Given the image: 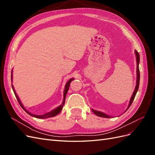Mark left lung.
I'll list each match as a JSON object with an SVG mask.
<instances>
[{"instance_id": "obj_1", "label": "left lung", "mask_w": 155, "mask_h": 155, "mask_svg": "<svg viewBox=\"0 0 155 155\" xmlns=\"http://www.w3.org/2000/svg\"><path fill=\"white\" fill-rule=\"evenodd\" d=\"M134 53H135V55H136V59H137V84H136V87H135V88H134V92L133 93L132 96H131V97H130L129 103V105H128V107H127V109L125 110V111H127V110L129 109V108L130 107V106L131 105V104H132V103H133V100L134 99V97H135L136 94H137V91L138 90L139 84H140V70H139L140 55H139L138 51L136 50H134ZM92 111L96 116H100V117H102V118H112H112H113V116H111L108 115V114L104 113V112H102L101 111H98V110H94V109H92Z\"/></svg>"}]
</instances>
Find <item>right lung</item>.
<instances>
[{"label": "right lung", "mask_w": 155, "mask_h": 155, "mask_svg": "<svg viewBox=\"0 0 155 155\" xmlns=\"http://www.w3.org/2000/svg\"><path fill=\"white\" fill-rule=\"evenodd\" d=\"M11 79H12V81H13V70H12V77H11ZM74 78H71L69 80L67 81V83H66V85H65V87H64V92H63V102H62V104L59 105V107L55 108L54 109L51 110V111L48 112H46V113L44 114H42V115H37V114H31V112H30L29 111H28L26 109L25 107L23 106V105L22 104V103L19 99V97H18L17 93L15 91V88H14L13 87V85L12 84V88H13V91L14 92V94H15V95L17 97V101H18V103H19L20 105L21 106V107L23 109H24V110L27 112L28 114L29 115L33 116V117H35V118H51V117H54V116H55L56 115H58V114L60 113V112L61 111L62 109H63V107L64 104V102H65V97H66V95L67 94V92L68 91V88H69V87H70V83H71L72 81L74 80Z\"/></svg>", "instance_id": "1"}]
</instances>
